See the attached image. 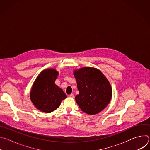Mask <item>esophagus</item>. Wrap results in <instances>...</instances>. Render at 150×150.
Instances as JSON below:
<instances>
[{
  "instance_id": "1",
  "label": "esophagus",
  "mask_w": 150,
  "mask_h": 150,
  "mask_svg": "<svg viewBox=\"0 0 150 150\" xmlns=\"http://www.w3.org/2000/svg\"><path fill=\"white\" fill-rule=\"evenodd\" d=\"M69 97H71V98H75V96H74V94H70V95H69Z\"/></svg>"
}]
</instances>
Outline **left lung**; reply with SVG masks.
Instances as JSON below:
<instances>
[{"label":"left lung","instance_id":"left-lung-1","mask_svg":"<svg viewBox=\"0 0 150 150\" xmlns=\"http://www.w3.org/2000/svg\"><path fill=\"white\" fill-rule=\"evenodd\" d=\"M79 94L75 100L79 108L88 115L101 112L109 103L112 96L111 85L98 69L85 67L74 72Z\"/></svg>","mask_w":150,"mask_h":150}]
</instances>
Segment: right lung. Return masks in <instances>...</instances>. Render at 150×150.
<instances>
[{"label":"right lung","mask_w":150,"mask_h":150,"mask_svg":"<svg viewBox=\"0 0 150 150\" xmlns=\"http://www.w3.org/2000/svg\"><path fill=\"white\" fill-rule=\"evenodd\" d=\"M58 72L54 69L42 71L36 78L30 93V99L40 111L46 113L57 109L67 96L54 83Z\"/></svg>","instance_id":"obj_1"}]
</instances>
